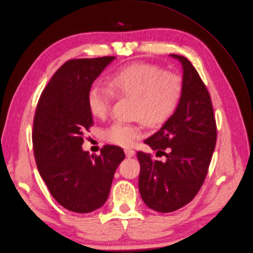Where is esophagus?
<instances>
[{"mask_svg":"<svg viewBox=\"0 0 253 253\" xmlns=\"http://www.w3.org/2000/svg\"><path fill=\"white\" fill-rule=\"evenodd\" d=\"M125 153H126V157H132L133 155H135V151H133L132 149H126L125 150Z\"/></svg>","mask_w":253,"mask_h":253,"instance_id":"34e87169","label":"esophagus"}]
</instances>
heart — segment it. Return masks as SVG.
<instances>
[{
  "label": "heart",
  "mask_w": 253,
  "mask_h": 253,
  "mask_svg": "<svg viewBox=\"0 0 253 253\" xmlns=\"http://www.w3.org/2000/svg\"><path fill=\"white\" fill-rule=\"evenodd\" d=\"M108 85L113 94L132 98L135 101L133 116L142 118L150 126L169 120L179 105L183 91L177 74L143 62L126 64L115 70L108 79ZM111 92L98 84L90 88L86 102L93 116H107L113 99ZM143 132L144 127L140 124L115 122L104 130V136L114 145L130 147L142 138Z\"/></svg>",
  "instance_id": "1"
}]
</instances>
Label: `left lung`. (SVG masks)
<instances>
[{
    "instance_id": "1",
    "label": "left lung",
    "mask_w": 253,
    "mask_h": 253,
    "mask_svg": "<svg viewBox=\"0 0 253 253\" xmlns=\"http://www.w3.org/2000/svg\"><path fill=\"white\" fill-rule=\"evenodd\" d=\"M170 56L183 65L182 97L174 113L144 141L167 160L137 153L141 197L149 209L162 213L181 209L197 195L209 172L217 132L211 98L196 68L184 56Z\"/></svg>"
}]
</instances>
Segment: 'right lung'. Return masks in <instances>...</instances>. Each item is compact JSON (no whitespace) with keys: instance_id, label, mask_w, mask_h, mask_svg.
<instances>
[{"instance_id":"obj_1","label":"right lung","mask_w":253,"mask_h":253,"mask_svg":"<svg viewBox=\"0 0 253 253\" xmlns=\"http://www.w3.org/2000/svg\"><path fill=\"white\" fill-rule=\"evenodd\" d=\"M115 57L71 59L59 68L39 99L33 128L37 167L53 198L64 209L87 213L106 202L123 148L105 145L100 155L83 150L93 126L87 93Z\"/></svg>"}]
</instances>
